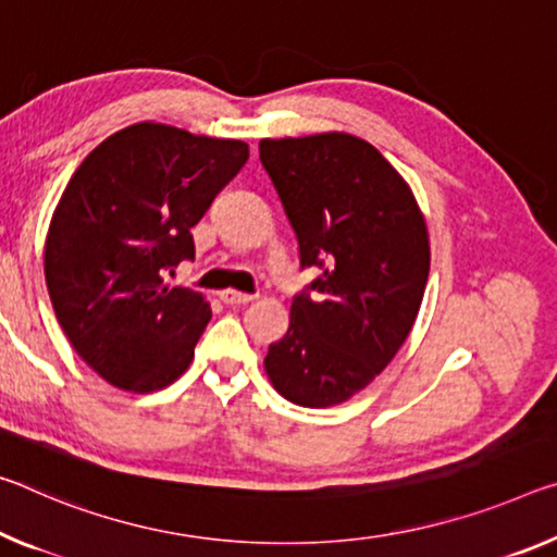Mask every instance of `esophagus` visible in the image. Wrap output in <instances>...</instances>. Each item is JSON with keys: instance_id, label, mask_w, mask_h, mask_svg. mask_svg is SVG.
<instances>
[{"instance_id": "esophagus-1", "label": "esophagus", "mask_w": 557, "mask_h": 557, "mask_svg": "<svg viewBox=\"0 0 557 557\" xmlns=\"http://www.w3.org/2000/svg\"><path fill=\"white\" fill-rule=\"evenodd\" d=\"M220 299H223L225 305H247L252 299V295H247V293H237V289H223V293H220Z\"/></svg>"}]
</instances>
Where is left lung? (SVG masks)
<instances>
[{"mask_svg": "<svg viewBox=\"0 0 557 557\" xmlns=\"http://www.w3.org/2000/svg\"><path fill=\"white\" fill-rule=\"evenodd\" d=\"M260 161L297 235L299 264L320 268L295 295L264 372L287 401L342 404L409 337L429 280L426 223L394 165L357 136L264 138Z\"/></svg>", "mask_w": 557, "mask_h": 557, "instance_id": "obj_1", "label": "left lung"}]
</instances>
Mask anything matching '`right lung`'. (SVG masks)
I'll list each match as a JSON object with an SVG mask.
<instances>
[{
    "label": "right lung",
    "instance_id": "right-lung-1",
    "mask_svg": "<svg viewBox=\"0 0 557 557\" xmlns=\"http://www.w3.org/2000/svg\"><path fill=\"white\" fill-rule=\"evenodd\" d=\"M247 156L243 140L144 121L76 168L51 218L44 275L61 330L109 384L146 394L188 369L213 312L163 275L193 260L190 227Z\"/></svg>",
    "mask_w": 557,
    "mask_h": 557
}]
</instances>
